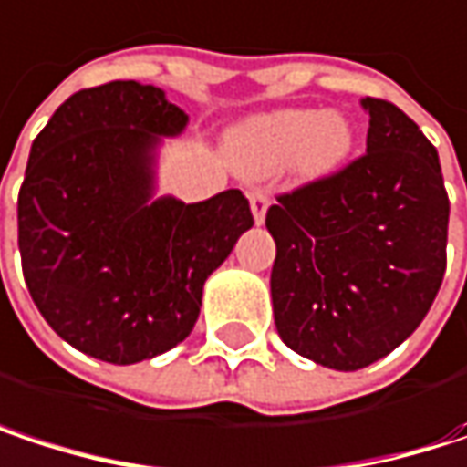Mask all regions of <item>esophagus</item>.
<instances>
[{"instance_id": "esophagus-1", "label": "esophagus", "mask_w": 467, "mask_h": 467, "mask_svg": "<svg viewBox=\"0 0 467 467\" xmlns=\"http://www.w3.org/2000/svg\"><path fill=\"white\" fill-rule=\"evenodd\" d=\"M248 202H251V213H254V222L262 224L265 222V213L270 208V194L265 189H248Z\"/></svg>"}]
</instances>
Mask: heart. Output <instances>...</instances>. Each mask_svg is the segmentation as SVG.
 Returning <instances> with one entry per match:
<instances>
[{
  "instance_id": "heart-1",
  "label": "heart",
  "mask_w": 467,
  "mask_h": 467,
  "mask_svg": "<svg viewBox=\"0 0 467 467\" xmlns=\"http://www.w3.org/2000/svg\"><path fill=\"white\" fill-rule=\"evenodd\" d=\"M354 138V124L343 113L275 110L233 130L227 150L248 175H270L292 161L300 175L319 178L348 159Z\"/></svg>"
}]
</instances>
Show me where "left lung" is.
I'll return each instance as SVG.
<instances>
[{
  "label": "left lung",
  "instance_id": "8db88e82",
  "mask_svg": "<svg viewBox=\"0 0 467 467\" xmlns=\"http://www.w3.org/2000/svg\"><path fill=\"white\" fill-rule=\"evenodd\" d=\"M368 150L278 194L265 224L281 340L335 370L395 351L427 317L443 273L449 197L435 145L392 102L365 97Z\"/></svg>",
  "mask_w": 467,
  "mask_h": 467
}]
</instances>
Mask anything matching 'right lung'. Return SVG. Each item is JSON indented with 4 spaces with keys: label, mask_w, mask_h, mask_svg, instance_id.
Returning a JSON list of instances; mask_svg holds the SVG:
<instances>
[{
    "label": "right lung",
    "mask_w": 467,
    "mask_h": 467,
    "mask_svg": "<svg viewBox=\"0 0 467 467\" xmlns=\"http://www.w3.org/2000/svg\"><path fill=\"white\" fill-rule=\"evenodd\" d=\"M189 116L156 86L72 94L32 142L18 192L21 267L43 319L78 351L132 365L189 337L208 275L254 224L243 192L153 200V148Z\"/></svg>",
    "instance_id": "right-lung-1"
}]
</instances>
